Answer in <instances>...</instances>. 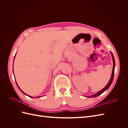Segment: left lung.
<instances>
[{"label":"left lung","instance_id":"left-lung-1","mask_svg":"<svg viewBox=\"0 0 128 128\" xmlns=\"http://www.w3.org/2000/svg\"><path fill=\"white\" fill-rule=\"evenodd\" d=\"M111 55H112V59H113V70H112V76H111V78L109 81V82L108 83V84L106 85L105 87H104L102 90H101L100 91H99V92H98L97 93H96V94H94V95H92V96H86V97H88V98H94L96 97V96H98L99 95L102 94V93H104V91H106L107 89L110 88V85L113 82V80L114 78V70H115V59H114V56L113 54V53H112L111 52H110Z\"/></svg>","mask_w":128,"mask_h":128}]
</instances>
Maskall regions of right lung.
<instances>
[{
    "label": "right lung",
    "instance_id": "obj_1",
    "mask_svg": "<svg viewBox=\"0 0 128 128\" xmlns=\"http://www.w3.org/2000/svg\"><path fill=\"white\" fill-rule=\"evenodd\" d=\"M15 56H16V54H15V56H14V59H15ZM13 64H14V62H13ZM13 74H14V70H13ZM15 82H16V84H17V86H18V88H19V89H20V90L23 93V94H25V95H26V96H29V97H30V98H34V97H33V96H29V95H28V94H25V93L24 92V91H23L22 90H21V89L20 88V87H19L18 86V84H17V82H16V81H15ZM40 97H41V96H36V98H40Z\"/></svg>",
    "mask_w": 128,
    "mask_h": 128
}]
</instances>
